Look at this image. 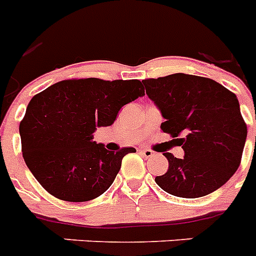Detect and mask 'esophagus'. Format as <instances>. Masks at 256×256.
Returning a JSON list of instances; mask_svg holds the SVG:
<instances>
[{"instance_id":"1","label":"esophagus","mask_w":256,"mask_h":256,"mask_svg":"<svg viewBox=\"0 0 256 256\" xmlns=\"http://www.w3.org/2000/svg\"><path fill=\"white\" fill-rule=\"evenodd\" d=\"M140 154H142L144 158H152L154 155H155V152H154L150 148H142L140 150Z\"/></svg>"}]
</instances>
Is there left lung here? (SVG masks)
<instances>
[{
	"instance_id": "obj_1",
	"label": "left lung",
	"mask_w": 256,
	"mask_h": 256,
	"mask_svg": "<svg viewBox=\"0 0 256 256\" xmlns=\"http://www.w3.org/2000/svg\"><path fill=\"white\" fill-rule=\"evenodd\" d=\"M160 110V128L184 150L164 152L168 171L155 182L172 196L197 198L221 188L240 167L247 126L234 93L212 78L186 74L142 81ZM180 134L184 138H178Z\"/></svg>"
}]
</instances>
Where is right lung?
Instances as JSON below:
<instances>
[{
    "instance_id": "add662e5",
    "label": "right lung",
    "mask_w": 256,
    "mask_h": 256,
    "mask_svg": "<svg viewBox=\"0 0 256 256\" xmlns=\"http://www.w3.org/2000/svg\"><path fill=\"white\" fill-rule=\"evenodd\" d=\"M144 96L139 80H63L34 96L20 124L22 155L43 188L70 202L101 196L122 159L135 148L109 151L93 140L113 124L124 105Z\"/></svg>"
}]
</instances>
